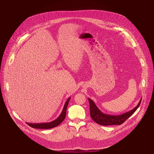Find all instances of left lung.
Returning a JSON list of instances; mask_svg holds the SVG:
<instances>
[{"label": "left lung", "instance_id": "1", "mask_svg": "<svg viewBox=\"0 0 154 154\" xmlns=\"http://www.w3.org/2000/svg\"><path fill=\"white\" fill-rule=\"evenodd\" d=\"M88 99L90 102V110L91 118L94 122L102 125H121L131 115H132L139 106L140 105L141 99H140L138 104L134 108L128 112L124 113L120 115H110L102 113L95 103L90 98Z\"/></svg>", "mask_w": 154, "mask_h": 154}]
</instances>
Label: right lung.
Returning a JSON list of instances; mask_svg holds the SVG:
<instances>
[{
    "mask_svg": "<svg viewBox=\"0 0 154 154\" xmlns=\"http://www.w3.org/2000/svg\"><path fill=\"white\" fill-rule=\"evenodd\" d=\"M71 97H69L66 102H65L64 105L63 106V109L61 112V113L60 115L55 120L53 121H51L50 122H45V123H28L27 124L32 127V128H39V129H49V128H52L54 127H55L58 126L59 124H60L64 119L66 117V109L69 103V100Z\"/></svg>",
    "mask_w": 154,
    "mask_h": 154,
    "instance_id": "obj_1",
    "label": "right lung"
}]
</instances>
